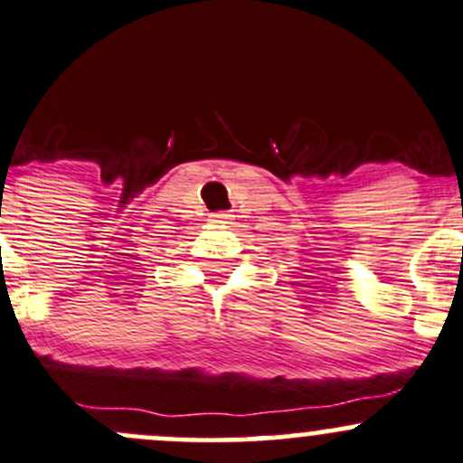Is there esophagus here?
Returning <instances> with one entry per match:
<instances>
[{
  "instance_id": "1",
  "label": "esophagus",
  "mask_w": 463,
  "mask_h": 463,
  "mask_svg": "<svg viewBox=\"0 0 463 463\" xmlns=\"http://www.w3.org/2000/svg\"><path fill=\"white\" fill-rule=\"evenodd\" d=\"M213 222H217V223H228V222H231V213H228V211H217V213H213Z\"/></svg>"
}]
</instances>
